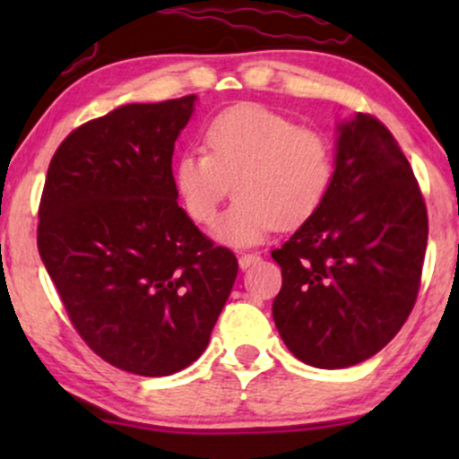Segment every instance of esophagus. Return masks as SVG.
Segmentation results:
<instances>
[{"instance_id": "esophagus-1", "label": "esophagus", "mask_w": 459, "mask_h": 459, "mask_svg": "<svg viewBox=\"0 0 459 459\" xmlns=\"http://www.w3.org/2000/svg\"><path fill=\"white\" fill-rule=\"evenodd\" d=\"M259 259H261V256L256 255V252H247V255L239 256V267H241V270H247V267L255 265V263Z\"/></svg>"}]
</instances>
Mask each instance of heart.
<instances>
[{"mask_svg":"<svg viewBox=\"0 0 459 459\" xmlns=\"http://www.w3.org/2000/svg\"><path fill=\"white\" fill-rule=\"evenodd\" d=\"M334 152L319 131L256 103H241L213 116L204 127V151L189 149L175 163V186L194 224L213 226L229 196L237 203L220 237L256 244L273 226L308 222L328 196Z\"/></svg>","mask_w":459,"mask_h":459,"instance_id":"1","label":"heart"}]
</instances>
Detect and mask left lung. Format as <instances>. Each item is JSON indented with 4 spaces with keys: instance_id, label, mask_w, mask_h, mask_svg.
Masks as SVG:
<instances>
[{
    "instance_id": "8db88e82",
    "label": "left lung",
    "mask_w": 459,
    "mask_h": 459,
    "mask_svg": "<svg viewBox=\"0 0 459 459\" xmlns=\"http://www.w3.org/2000/svg\"><path fill=\"white\" fill-rule=\"evenodd\" d=\"M339 131L324 204L272 250L282 270L276 328L319 368L358 365L402 330L428 247L425 198L386 125L360 112Z\"/></svg>"
}]
</instances>
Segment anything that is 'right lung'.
Returning a JSON list of instances; mask_svg holds the SVG:
<instances>
[{
  "label": "right lung",
  "mask_w": 459,
  "mask_h": 459,
  "mask_svg": "<svg viewBox=\"0 0 459 459\" xmlns=\"http://www.w3.org/2000/svg\"><path fill=\"white\" fill-rule=\"evenodd\" d=\"M196 97L131 103L57 146L39 207V252L77 334L135 376L203 354L239 263L178 207L172 152Z\"/></svg>",
  "instance_id": "add662e5"
}]
</instances>
